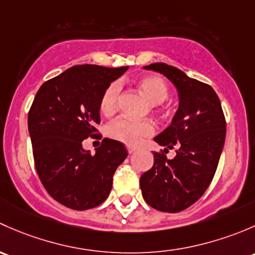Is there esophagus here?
<instances>
[{"mask_svg": "<svg viewBox=\"0 0 255 255\" xmlns=\"http://www.w3.org/2000/svg\"><path fill=\"white\" fill-rule=\"evenodd\" d=\"M127 148H128V153H133V152L136 151V147L130 146V145H128V146H127Z\"/></svg>", "mask_w": 255, "mask_h": 255, "instance_id": "1", "label": "esophagus"}]
</instances>
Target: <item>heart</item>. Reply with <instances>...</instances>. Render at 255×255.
I'll list each match as a JSON object with an SVG mask.
<instances>
[{
    "label": "heart",
    "instance_id": "heart-1",
    "mask_svg": "<svg viewBox=\"0 0 255 255\" xmlns=\"http://www.w3.org/2000/svg\"><path fill=\"white\" fill-rule=\"evenodd\" d=\"M138 89L143 97L153 106L163 103L168 97V87L163 80L158 76H145L137 82ZM120 96V85L113 82L104 92L101 101V110L104 114H110L118 107ZM108 135L112 138L127 143L138 145L142 138L151 136L154 132V127L151 122H136L128 118H118L108 127Z\"/></svg>",
    "mask_w": 255,
    "mask_h": 255
}]
</instances>
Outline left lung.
<instances>
[{
  "label": "left lung",
  "instance_id": "1",
  "mask_svg": "<svg viewBox=\"0 0 255 255\" xmlns=\"http://www.w3.org/2000/svg\"><path fill=\"white\" fill-rule=\"evenodd\" d=\"M145 70L166 76L177 88L179 106L170 125L153 138L164 152L177 147V156L154 152V163L140 178L145 201L163 212H179L193 205L209 188L225 145L226 120L216 92L174 66L156 62Z\"/></svg>",
  "mask_w": 255,
  "mask_h": 255
}]
</instances>
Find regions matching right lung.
<instances>
[{
    "label": "right lung",
    "instance_id": "1",
    "mask_svg": "<svg viewBox=\"0 0 255 255\" xmlns=\"http://www.w3.org/2000/svg\"><path fill=\"white\" fill-rule=\"evenodd\" d=\"M128 69L77 65L36 92L28 114L36 172L50 195L70 209L101 205L112 190L115 170L127 158V147L119 141L104 138L94 154L82 142L96 136L102 97Z\"/></svg>",
    "mask_w": 255,
    "mask_h": 255
}]
</instances>
